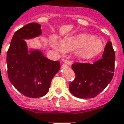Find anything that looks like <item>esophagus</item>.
Segmentation results:
<instances>
[{
    "label": "esophagus",
    "mask_w": 124,
    "mask_h": 124,
    "mask_svg": "<svg viewBox=\"0 0 124 124\" xmlns=\"http://www.w3.org/2000/svg\"><path fill=\"white\" fill-rule=\"evenodd\" d=\"M71 64V63H70V62H69V61H66V62H65L64 64H63V66H65V65H68V66H70V65Z\"/></svg>",
    "instance_id": "esophagus-1"
}]
</instances>
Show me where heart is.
Listing matches in <instances>:
<instances>
[{
  "instance_id": "b5f03b06",
  "label": "heart",
  "mask_w": 124,
  "mask_h": 124,
  "mask_svg": "<svg viewBox=\"0 0 124 124\" xmlns=\"http://www.w3.org/2000/svg\"><path fill=\"white\" fill-rule=\"evenodd\" d=\"M50 44L54 49L63 53L75 51L76 57L81 60L95 58L103 52L105 47L102 39L87 33L66 37L61 41L60 45L56 40L52 39Z\"/></svg>"
}]
</instances>
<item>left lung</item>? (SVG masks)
<instances>
[{
  "mask_svg": "<svg viewBox=\"0 0 124 124\" xmlns=\"http://www.w3.org/2000/svg\"><path fill=\"white\" fill-rule=\"evenodd\" d=\"M115 53L107 42L102 58L93 64L76 62L71 66L76 78L69 85L72 95L81 99L94 98L110 83L114 71Z\"/></svg>",
  "mask_w": 124,
  "mask_h": 124,
  "instance_id": "8db88e82",
  "label": "left lung"
}]
</instances>
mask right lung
Instances as JSON below:
<instances>
[{"label":"right lung","instance_id":"obj_1","mask_svg":"<svg viewBox=\"0 0 124 124\" xmlns=\"http://www.w3.org/2000/svg\"><path fill=\"white\" fill-rule=\"evenodd\" d=\"M41 27L37 23H30L16 31L6 56L9 80L18 91L30 98L45 95L60 68L58 61L50 60L40 50H28L24 39L41 35Z\"/></svg>","mask_w":124,"mask_h":124}]
</instances>
